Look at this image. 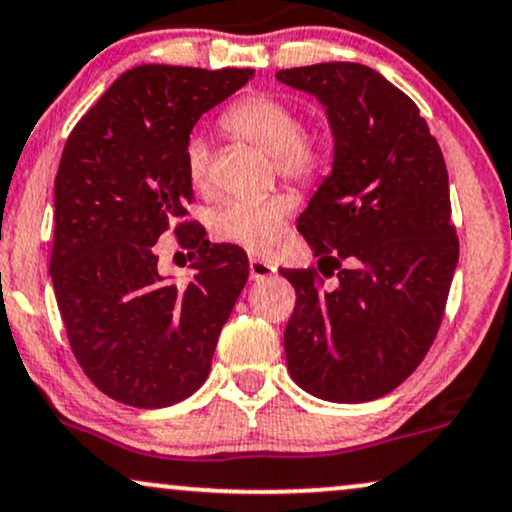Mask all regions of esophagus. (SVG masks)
<instances>
[{
  "label": "esophagus",
  "mask_w": 512,
  "mask_h": 512,
  "mask_svg": "<svg viewBox=\"0 0 512 512\" xmlns=\"http://www.w3.org/2000/svg\"><path fill=\"white\" fill-rule=\"evenodd\" d=\"M249 275L251 280H268V277L275 275V266H270V263L261 261V258H251L249 261Z\"/></svg>",
  "instance_id": "obj_1"
}]
</instances>
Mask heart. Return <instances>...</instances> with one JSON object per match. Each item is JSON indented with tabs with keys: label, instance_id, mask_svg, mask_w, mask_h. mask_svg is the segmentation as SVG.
<instances>
[{
	"label": "heart",
	"instance_id": "obj_1",
	"mask_svg": "<svg viewBox=\"0 0 512 512\" xmlns=\"http://www.w3.org/2000/svg\"><path fill=\"white\" fill-rule=\"evenodd\" d=\"M223 125L239 140L273 156L280 178L313 185L330 168L332 147L323 132L306 130L299 111L273 94H249L223 113ZM189 185L206 194L211 189V151L199 135L185 144ZM296 199L287 192L261 199H230L211 216V235L223 244L242 246L251 254H273L282 239Z\"/></svg>",
	"mask_w": 512,
	"mask_h": 512
}]
</instances>
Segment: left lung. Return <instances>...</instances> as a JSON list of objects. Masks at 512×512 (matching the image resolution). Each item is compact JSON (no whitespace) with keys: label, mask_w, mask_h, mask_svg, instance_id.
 Instances as JSON below:
<instances>
[{"label":"left lung","mask_w":512,"mask_h":512,"mask_svg":"<svg viewBox=\"0 0 512 512\" xmlns=\"http://www.w3.org/2000/svg\"><path fill=\"white\" fill-rule=\"evenodd\" d=\"M334 135L332 173L299 216L318 268L285 270L292 380L318 399L363 403L396 389L430 351L458 263L449 173L408 94L361 63L287 68ZM337 274L323 290L319 277Z\"/></svg>","instance_id":"1"}]
</instances>
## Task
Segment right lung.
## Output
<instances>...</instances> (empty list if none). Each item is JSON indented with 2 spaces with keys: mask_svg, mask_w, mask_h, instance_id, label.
Returning <instances> with one entry per match:
<instances>
[{
  "mask_svg": "<svg viewBox=\"0 0 512 512\" xmlns=\"http://www.w3.org/2000/svg\"><path fill=\"white\" fill-rule=\"evenodd\" d=\"M251 68L137 66L80 118L54 180L49 275L75 361L94 387L166 408L206 382L218 334L249 277L239 246L211 244L189 218L185 144L201 113ZM173 231L198 275L163 281L155 242Z\"/></svg>",
  "mask_w": 512,
  "mask_h": 512,
  "instance_id": "right-lung-1",
  "label": "right lung"
}]
</instances>
